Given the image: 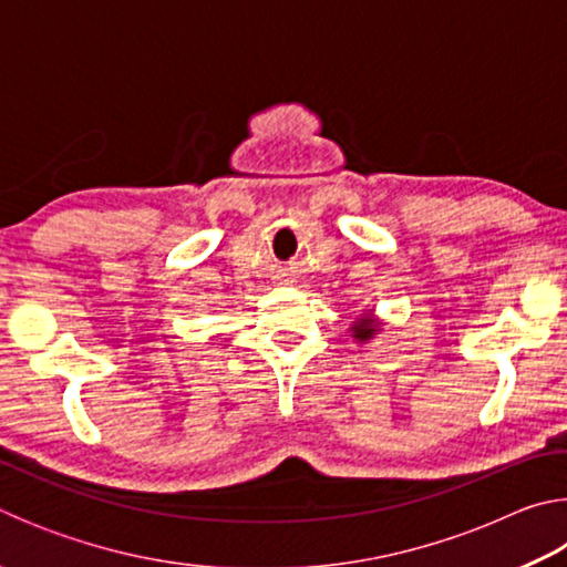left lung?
Segmentation results:
<instances>
[{
	"label": "left lung",
	"instance_id": "obj_1",
	"mask_svg": "<svg viewBox=\"0 0 567 567\" xmlns=\"http://www.w3.org/2000/svg\"><path fill=\"white\" fill-rule=\"evenodd\" d=\"M352 338L354 340H360V342H364V340H370L372 338V334H375L378 332V328H375V322H372V320H368V318H360L358 322H354L352 324Z\"/></svg>",
	"mask_w": 567,
	"mask_h": 567
}]
</instances>
